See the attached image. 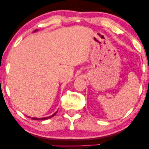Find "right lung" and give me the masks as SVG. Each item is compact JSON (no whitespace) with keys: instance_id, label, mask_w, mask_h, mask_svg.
Returning a JSON list of instances; mask_svg holds the SVG:
<instances>
[{"instance_id":"obj_1","label":"right lung","mask_w":149,"mask_h":149,"mask_svg":"<svg viewBox=\"0 0 149 149\" xmlns=\"http://www.w3.org/2000/svg\"><path fill=\"white\" fill-rule=\"evenodd\" d=\"M35 31H36V30ZM57 112H56V113H54L53 114V115H52V116H48V117H45V118H32V119H33V120H47V119H49V118H50L53 117V116H54V115H55L56 113H57Z\"/></svg>"}]
</instances>
